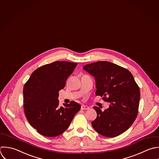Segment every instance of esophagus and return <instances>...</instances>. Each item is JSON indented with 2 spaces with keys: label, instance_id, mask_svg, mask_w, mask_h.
I'll return each instance as SVG.
<instances>
[{
  "label": "esophagus",
  "instance_id": "1",
  "mask_svg": "<svg viewBox=\"0 0 159 159\" xmlns=\"http://www.w3.org/2000/svg\"><path fill=\"white\" fill-rule=\"evenodd\" d=\"M89 108H90L88 106H87V105H82L81 106V109L83 110H89Z\"/></svg>",
  "mask_w": 159,
  "mask_h": 159
}]
</instances>
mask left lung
Here are the masks:
<instances>
[{"mask_svg":"<svg viewBox=\"0 0 159 159\" xmlns=\"http://www.w3.org/2000/svg\"><path fill=\"white\" fill-rule=\"evenodd\" d=\"M83 69L95 79V95L111 103L104 111L93 107L97 116L92 122L93 128L105 137L120 135L133 125L138 113L140 90L132 74L108 61L89 64Z\"/></svg>","mask_w":159,"mask_h":159,"instance_id":"1","label":"left lung"}]
</instances>
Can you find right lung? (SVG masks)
Returning a JSON list of instances; mask_svg holds the SVG:
<instances>
[{"label":"right lung","mask_w":159,"mask_h":159,"mask_svg":"<svg viewBox=\"0 0 159 159\" xmlns=\"http://www.w3.org/2000/svg\"><path fill=\"white\" fill-rule=\"evenodd\" d=\"M77 63L55 61L36 69L23 87V108L30 125L42 136H59L69 126L80 105L72 101L59 106V91Z\"/></svg>","instance_id":"obj_1"}]
</instances>
